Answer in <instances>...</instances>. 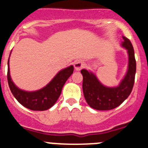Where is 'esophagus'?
I'll list each match as a JSON object with an SVG mask.
<instances>
[{
    "label": "esophagus",
    "mask_w": 148,
    "mask_h": 148,
    "mask_svg": "<svg viewBox=\"0 0 148 148\" xmlns=\"http://www.w3.org/2000/svg\"><path fill=\"white\" fill-rule=\"evenodd\" d=\"M74 66L76 71H80L85 66V62L81 60H76L74 62Z\"/></svg>",
    "instance_id": "1"
}]
</instances>
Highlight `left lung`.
<instances>
[{
	"label": "left lung",
	"mask_w": 148,
	"mask_h": 148,
	"mask_svg": "<svg viewBox=\"0 0 148 148\" xmlns=\"http://www.w3.org/2000/svg\"><path fill=\"white\" fill-rule=\"evenodd\" d=\"M121 47L128 54L127 70L123 79L117 86H106L98 79L91 71L82 69L83 91L84 97L90 107L97 110H110L119 106L130 95L135 81L136 62L133 47L130 41L125 36Z\"/></svg>",
	"instance_id": "obj_1"
}]
</instances>
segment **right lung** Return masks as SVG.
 <instances>
[{
	"mask_svg": "<svg viewBox=\"0 0 148 148\" xmlns=\"http://www.w3.org/2000/svg\"><path fill=\"white\" fill-rule=\"evenodd\" d=\"M9 62L10 58L8 60L7 79L10 90L21 104L33 111H44L52 107L60 97L64 84L74 72V66L70 65L60 71L51 82L42 88L27 92L19 88L13 83L10 76Z\"/></svg>",
	"mask_w": 148,
	"mask_h": 148,
	"instance_id": "1",
	"label": "right lung"
}]
</instances>
